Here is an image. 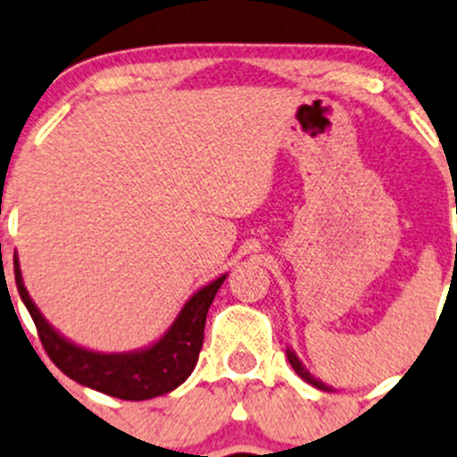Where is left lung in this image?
<instances>
[{"instance_id": "1", "label": "left lung", "mask_w": 457, "mask_h": 457, "mask_svg": "<svg viewBox=\"0 0 457 457\" xmlns=\"http://www.w3.org/2000/svg\"><path fill=\"white\" fill-rule=\"evenodd\" d=\"M287 361H289V365H292V370L296 371L298 376L303 378V380L310 382L312 386H316V389H320V391H334L329 385H325V382H322V380H318L314 373H310V370H307V367L303 365L301 358L296 356V352H294L292 347H287Z\"/></svg>"}]
</instances>
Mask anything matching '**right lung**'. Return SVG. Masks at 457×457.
Instances as JSON below:
<instances>
[{
    "instance_id": "add662e5",
    "label": "right lung",
    "mask_w": 457,
    "mask_h": 457,
    "mask_svg": "<svg viewBox=\"0 0 457 457\" xmlns=\"http://www.w3.org/2000/svg\"><path fill=\"white\" fill-rule=\"evenodd\" d=\"M225 278L228 274L219 276L192 294L159 340L135 352L104 353L72 343L46 320L26 289L20 258L15 252L17 292L35 320L41 345L50 361L79 385L121 400L156 398L174 391L190 378L203 347L207 310Z\"/></svg>"
}]
</instances>
